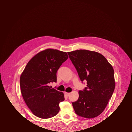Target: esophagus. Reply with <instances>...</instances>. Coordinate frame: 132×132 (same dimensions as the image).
<instances>
[{
    "instance_id": "1",
    "label": "esophagus",
    "mask_w": 132,
    "mask_h": 132,
    "mask_svg": "<svg viewBox=\"0 0 132 132\" xmlns=\"http://www.w3.org/2000/svg\"><path fill=\"white\" fill-rule=\"evenodd\" d=\"M65 96H66L67 97H68L69 96H70V93H66V92H65Z\"/></svg>"
}]
</instances>
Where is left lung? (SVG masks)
Masks as SVG:
<instances>
[{
  "label": "left lung",
  "instance_id": "8db88e82",
  "mask_svg": "<svg viewBox=\"0 0 132 132\" xmlns=\"http://www.w3.org/2000/svg\"><path fill=\"white\" fill-rule=\"evenodd\" d=\"M67 53L82 82L87 81V87L79 92L78 100L72 102L75 112L86 118L96 117L104 110L113 93V68L98 52L78 50Z\"/></svg>",
  "mask_w": 132,
  "mask_h": 132
}]
</instances>
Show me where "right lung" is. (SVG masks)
<instances>
[{
	"label": "right lung",
	"instance_id": "1",
	"mask_svg": "<svg viewBox=\"0 0 132 132\" xmlns=\"http://www.w3.org/2000/svg\"><path fill=\"white\" fill-rule=\"evenodd\" d=\"M68 57L66 52L48 48L32 57L20 79L23 100L32 113L47 119L59 112L64 94L50 87L57 82V72Z\"/></svg>",
	"mask_w": 132,
	"mask_h": 132
}]
</instances>
